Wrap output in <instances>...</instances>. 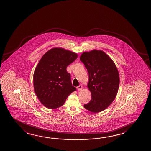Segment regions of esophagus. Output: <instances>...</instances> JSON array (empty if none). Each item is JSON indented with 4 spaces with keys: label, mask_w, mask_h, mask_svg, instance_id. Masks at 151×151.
Masks as SVG:
<instances>
[{
    "label": "esophagus",
    "mask_w": 151,
    "mask_h": 151,
    "mask_svg": "<svg viewBox=\"0 0 151 151\" xmlns=\"http://www.w3.org/2000/svg\"><path fill=\"white\" fill-rule=\"evenodd\" d=\"M77 89H78L79 91H81L83 89V86L82 85H79V86L77 87Z\"/></svg>",
    "instance_id": "obj_1"
}]
</instances>
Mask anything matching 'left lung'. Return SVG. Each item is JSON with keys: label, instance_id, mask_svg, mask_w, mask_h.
I'll return each instance as SVG.
<instances>
[{"label": "left lung", "instance_id": "obj_1", "mask_svg": "<svg viewBox=\"0 0 151 151\" xmlns=\"http://www.w3.org/2000/svg\"><path fill=\"white\" fill-rule=\"evenodd\" d=\"M89 76L87 87L91 99L84 107L93 113L104 111L113 101L118 91L119 76L116 65L102 50L84 52L80 57Z\"/></svg>", "mask_w": 151, "mask_h": 151}]
</instances>
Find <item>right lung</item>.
I'll list each match as a JSON object with an SVG mask.
<instances>
[{"label":"right lung","mask_w":151,"mask_h":151,"mask_svg":"<svg viewBox=\"0 0 151 151\" xmlns=\"http://www.w3.org/2000/svg\"><path fill=\"white\" fill-rule=\"evenodd\" d=\"M77 55L61 48H52L45 54L35 68L34 88L40 101L48 109L62 106L76 87L72 85L66 68Z\"/></svg>","instance_id":"1"}]
</instances>
